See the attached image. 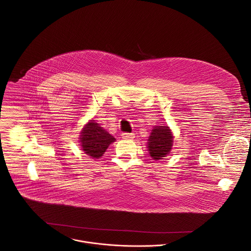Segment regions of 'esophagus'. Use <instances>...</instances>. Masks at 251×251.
<instances>
[{
  "instance_id": "1",
  "label": "esophagus",
  "mask_w": 251,
  "mask_h": 251,
  "mask_svg": "<svg viewBox=\"0 0 251 251\" xmlns=\"http://www.w3.org/2000/svg\"><path fill=\"white\" fill-rule=\"evenodd\" d=\"M135 137V134L133 133H122L121 138L124 140H133Z\"/></svg>"
}]
</instances>
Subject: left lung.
Returning a JSON list of instances; mask_svg holds the SVG:
<instances>
[{
	"instance_id": "1",
	"label": "left lung",
	"mask_w": 251,
	"mask_h": 251,
	"mask_svg": "<svg viewBox=\"0 0 251 251\" xmlns=\"http://www.w3.org/2000/svg\"><path fill=\"white\" fill-rule=\"evenodd\" d=\"M174 136L168 126H155L148 139V151L153 160H162L170 154Z\"/></svg>"
}]
</instances>
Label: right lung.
Instances as JSON below:
<instances>
[{
	"mask_svg": "<svg viewBox=\"0 0 251 251\" xmlns=\"http://www.w3.org/2000/svg\"><path fill=\"white\" fill-rule=\"evenodd\" d=\"M116 139L94 120H90L80 132L79 142L82 151L91 158L99 159Z\"/></svg>",
	"mask_w": 251,
	"mask_h": 251,
	"instance_id": "1",
	"label": "right lung"
}]
</instances>
